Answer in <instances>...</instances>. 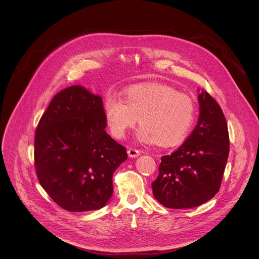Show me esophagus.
<instances>
[{
    "instance_id": "obj_1",
    "label": "esophagus",
    "mask_w": 259,
    "mask_h": 259,
    "mask_svg": "<svg viewBox=\"0 0 259 259\" xmlns=\"http://www.w3.org/2000/svg\"><path fill=\"white\" fill-rule=\"evenodd\" d=\"M127 153H128V156L130 158H136L140 155V152L137 149H135V147H129Z\"/></svg>"
}]
</instances>
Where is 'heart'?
I'll use <instances>...</instances> for the list:
<instances>
[{"label": "heart", "instance_id": "b5f03b06", "mask_svg": "<svg viewBox=\"0 0 259 259\" xmlns=\"http://www.w3.org/2000/svg\"><path fill=\"white\" fill-rule=\"evenodd\" d=\"M104 118L110 134L123 138L137 120L141 142L163 146L176 145L190 134L197 115L196 103L187 94L162 84H141L127 88L122 100L107 95L103 102Z\"/></svg>", "mask_w": 259, "mask_h": 259}]
</instances>
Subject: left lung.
<instances>
[{
	"mask_svg": "<svg viewBox=\"0 0 259 259\" xmlns=\"http://www.w3.org/2000/svg\"><path fill=\"white\" fill-rule=\"evenodd\" d=\"M198 124L178 149L161 158L152 183L155 198L165 207L194 208L219 191L230 153V136L223 109L206 91L198 96Z\"/></svg>",
	"mask_w": 259,
	"mask_h": 259,
	"instance_id": "left-lung-1",
	"label": "left lung"
}]
</instances>
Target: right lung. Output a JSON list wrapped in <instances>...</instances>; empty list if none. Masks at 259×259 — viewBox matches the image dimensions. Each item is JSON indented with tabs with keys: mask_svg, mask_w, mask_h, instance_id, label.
Instances as JSON below:
<instances>
[{
	"mask_svg": "<svg viewBox=\"0 0 259 259\" xmlns=\"http://www.w3.org/2000/svg\"><path fill=\"white\" fill-rule=\"evenodd\" d=\"M105 127L101 97L81 86L58 92L36 126V177L67 211L100 209L113 195V174L128 156Z\"/></svg>",
	"mask_w": 259,
	"mask_h": 259,
	"instance_id": "right-lung-1",
	"label": "right lung"
}]
</instances>
